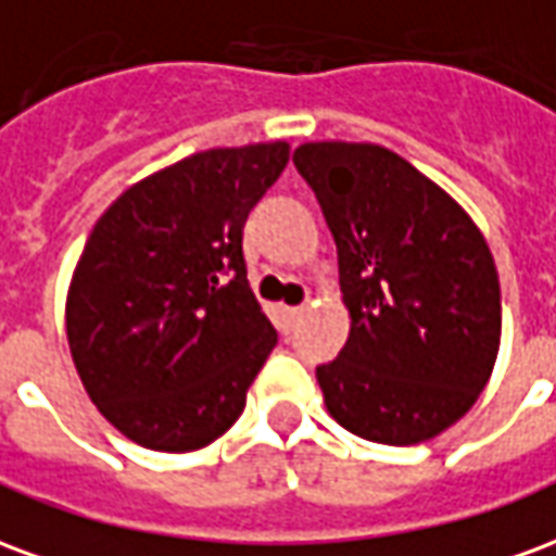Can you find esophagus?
<instances>
[{"label": "esophagus", "mask_w": 556, "mask_h": 556, "mask_svg": "<svg viewBox=\"0 0 556 556\" xmlns=\"http://www.w3.org/2000/svg\"><path fill=\"white\" fill-rule=\"evenodd\" d=\"M303 315V306H282L279 309V318H282V330H291V327L301 321Z\"/></svg>", "instance_id": "34e87169"}]
</instances>
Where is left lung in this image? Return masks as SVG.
<instances>
[{
  "mask_svg": "<svg viewBox=\"0 0 556 556\" xmlns=\"http://www.w3.org/2000/svg\"><path fill=\"white\" fill-rule=\"evenodd\" d=\"M339 253L345 349L315 369L327 414L410 446L473 408L501 351V282L479 226L443 187L372 142H303Z\"/></svg>",
  "mask_w": 556,
  "mask_h": 556,
  "instance_id": "1",
  "label": "left lung"
}]
</instances>
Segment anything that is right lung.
I'll use <instances>...</instances> for the list:
<instances>
[{
    "label": "right lung",
    "mask_w": 556,
    "mask_h": 556,
    "mask_svg": "<svg viewBox=\"0 0 556 556\" xmlns=\"http://www.w3.org/2000/svg\"><path fill=\"white\" fill-rule=\"evenodd\" d=\"M289 142L207 148L130 184L94 223L65 330L89 399L125 438L193 453L235 426L277 345L241 238Z\"/></svg>",
    "instance_id": "add662e5"
}]
</instances>
